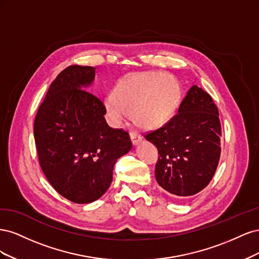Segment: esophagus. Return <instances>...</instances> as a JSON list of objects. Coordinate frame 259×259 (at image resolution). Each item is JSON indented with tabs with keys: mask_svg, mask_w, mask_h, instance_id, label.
Wrapping results in <instances>:
<instances>
[{
	"mask_svg": "<svg viewBox=\"0 0 259 259\" xmlns=\"http://www.w3.org/2000/svg\"><path fill=\"white\" fill-rule=\"evenodd\" d=\"M130 136H131V139H132V143H133V145H134V146L138 145L143 140V137L140 136L138 133H136V132H132Z\"/></svg>",
	"mask_w": 259,
	"mask_h": 259,
	"instance_id": "34e87169",
	"label": "esophagus"
}]
</instances>
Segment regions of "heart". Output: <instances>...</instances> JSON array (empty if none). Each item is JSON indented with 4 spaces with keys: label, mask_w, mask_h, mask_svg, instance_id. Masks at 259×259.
<instances>
[{
    "label": "heart",
    "mask_w": 259,
    "mask_h": 259,
    "mask_svg": "<svg viewBox=\"0 0 259 259\" xmlns=\"http://www.w3.org/2000/svg\"><path fill=\"white\" fill-rule=\"evenodd\" d=\"M182 97V86L174 76L144 72L120 82L114 96L106 99V109L115 123L122 122L127 113H133L139 127L156 130L173 119Z\"/></svg>",
    "instance_id": "heart-1"
}]
</instances>
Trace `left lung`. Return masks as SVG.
Listing matches in <instances>:
<instances>
[{"mask_svg":"<svg viewBox=\"0 0 259 259\" xmlns=\"http://www.w3.org/2000/svg\"><path fill=\"white\" fill-rule=\"evenodd\" d=\"M221 136L216 105L206 92L193 85L173 119L146 136L160 154L156 182L175 197H189L204 189L218 165Z\"/></svg>","mask_w":259,"mask_h":259,"instance_id":"8db88e82","label":"left lung"}]
</instances>
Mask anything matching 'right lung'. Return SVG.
Returning a JSON list of instances; mask_svg holds the SVG:
<instances>
[{"instance_id":"1","label":"right lung","mask_w":259,"mask_h":259,"mask_svg":"<svg viewBox=\"0 0 259 259\" xmlns=\"http://www.w3.org/2000/svg\"><path fill=\"white\" fill-rule=\"evenodd\" d=\"M96 68L69 66L51 84L34 120L41 168L69 201L98 200L112 182L113 166L132 149L127 132L111 128L106 108L89 90Z\"/></svg>"}]
</instances>
